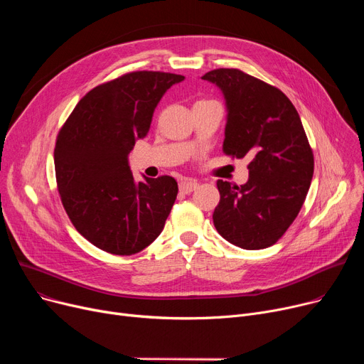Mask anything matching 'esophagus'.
Returning <instances> with one entry per match:
<instances>
[{
  "label": "esophagus",
  "mask_w": 364,
  "mask_h": 364,
  "mask_svg": "<svg viewBox=\"0 0 364 364\" xmlns=\"http://www.w3.org/2000/svg\"><path fill=\"white\" fill-rule=\"evenodd\" d=\"M198 186H199V183L198 181H195V180H183L181 183H180V192H183V193H192L193 190H196L198 188Z\"/></svg>",
  "instance_id": "esophagus-1"
}]
</instances>
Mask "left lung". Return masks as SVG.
<instances>
[{
	"label": "left lung",
	"instance_id": "1",
	"mask_svg": "<svg viewBox=\"0 0 364 364\" xmlns=\"http://www.w3.org/2000/svg\"><path fill=\"white\" fill-rule=\"evenodd\" d=\"M202 80L217 84L225 97L223 151L251 158L250 180H218L217 232L243 250H264L284 233L307 198L314 155L299 114L277 87L240 69L209 70Z\"/></svg>",
	"mask_w": 364,
	"mask_h": 364
}]
</instances>
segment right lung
I'll return each mask as SVG.
<instances>
[{
  "instance_id": "right-lung-1",
  "label": "right lung",
  "mask_w": 364,
  "mask_h": 364,
  "mask_svg": "<svg viewBox=\"0 0 364 364\" xmlns=\"http://www.w3.org/2000/svg\"><path fill=\"white\" fill-rule=\"evenodd\" d=\"M183 75L136 70L90 90L60 128L55 183L73 227L113 255H134L164 230L178 193L169 176L136 181L128 153L149 132L153 110Z\"/></svg>"
}]
</instances>
